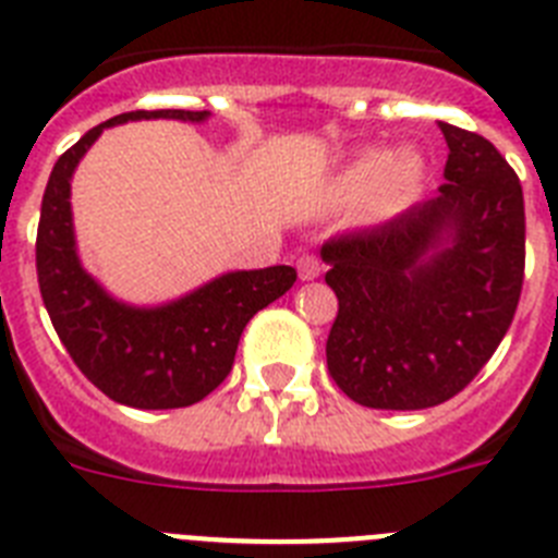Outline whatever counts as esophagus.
<instances>
[{"instance_id": "1", "label": "esophagus", "mask_w": 558, "mask_h": 558, "mask_svg": "<svg viewBox=\"0 0 558 558\" xmlns=\"http://www.w3.org/2000/svg\"><path fill=\"white\" fill-rule=\"evenodd\" d=\"M296 265H299V276H302L304 282H311V279H316V276L322 274V262H318V256H313V254L302 256Z\"/></svg>"}]
</instances>
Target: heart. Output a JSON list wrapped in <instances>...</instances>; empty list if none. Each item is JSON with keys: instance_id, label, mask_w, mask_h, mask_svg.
<instances>
[{"instance_id": "obj_1", "label": "heart", "mask_w": 558, "mask_h": 558, "mask_svg": "<svg viewBox=\"0 0 558 558\" xmlns=\"http://www.w3.org/2000/svg\"><path fill=\"white\" fill-rule=\"evenodd\" d=\"M423 178L421 157L407 151L395 157L389 149H364L352 157L336 180L338 203H359L369 197L373 217H389L417 192Z\"/></svg>"}]
</instances>
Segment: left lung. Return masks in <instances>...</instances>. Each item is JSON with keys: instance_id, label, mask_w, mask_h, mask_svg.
<instances>
[{"instance_id": "1", "label": "left lung", "mask_w": 558, "mask_h": 558, "mask_svg": "<svg viewBox=\"0 0 558 558\" xmlns=\"http://www.w3.org/2000/svg\"><path fill=\"white\" fill-rule=\"evenodd\" d=\"M449 143L437 197L322 245L338 316L327 369L369 409H428L469 387L517 313L525 199L492 141L437 123Z\"/></svg>"}]
</instances>
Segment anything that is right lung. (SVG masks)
Returning a JSON list of instances; mask_svg holds the SVG:
<instances>
[{
    "mask_svg": "<svg viewBox=\"0 0 558 558\" xmlns=\"http://www.w3.org/2000/svg\"><path fill=\"white\" fill-rule=\"evenodd\" d=\"M149 118L206 121L192 109H137L98 123L56 160L41 197L36 274L50 322L81 373L107 398L135 409H180L203 401L231 373L245 325L284 296L296 270L274 265L231 270L178 302L132 307L112 299L75 251L70 180L107 126Z\"/></svg>",
    "mask_w": 558,
    "mask_h": 558,
    "instance_id": "right-lung-1",
    "label": "right lung"
}]
</instances>
